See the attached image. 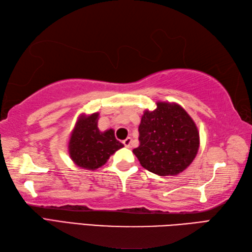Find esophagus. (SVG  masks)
<instances>
[{"label": "esophagus", "instance_id": "esophagus-1", "mask_svg": "<svg viewBox=\"0 0 252 252\" xmlns=\"http://www.w3.org/2000/svg\"><path fill=\"white\" fill-rule=\"evenodd\" d=\"M130 143H131V138H129V137L126 138L125 140H123V144H124L126 148H129L130 147Z\"/></svg>", "mask_w": 252, "mask_h": 252}]
</instances>
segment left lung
Masks as SVG:
<instances>
[{
  "label": "left lung",
  "mask_w": 252,
  "mask_h": 252,
  "mask_svg": "<svg viewBox=\"0 0 252 252\" xmlns=\"http://www.w3.org/2000/svg\"><path fill=\"white\" fill-rule=\"evenodd\" d=\"M139 142L132 152L143 168L158 176H176L196 156L199 132L181 105L158 101L141 117Z\"/></svg>",
  "instance_id": "obj_1"
}]
</instances>
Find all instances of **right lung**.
Listing matches in <instances>:
<instances>
[{"label": "right lung", "mask_w": 252, "mask_h": 252, "mask_svg": "<svg viewBox=\"0 0 252 252\" xmlns=\"http://www.w3.org/2000/svg\"><path fill=\"white\" fill-rule=\"evenodd\" d=\"M98 119L99 113L82 114L71 132L68 147L70 158L83 169L99 168L112 154L124 147L116 140L113 129L99 130Z\"/></svg>", "instance_id": "1"}]
</instances>
